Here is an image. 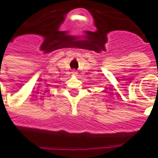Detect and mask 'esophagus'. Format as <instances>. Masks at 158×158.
I'll use <instances>...</instances> for the list:
<instances>
[{"mask_svg":"<svg viewBox=\"0 0 158 158\" xmlns=\"http://www.w3.org/2000/svg\"><path fill=\"white\" fill-rule=\"evenodd\" d=\"M71 74H73V75H77V74H78V73H77L76 70H73V71L71 72Z\"/></svg>","mask_w":158,"mask_h":158,"instance_id":"esophagus-1","label":"esophagus"}]
</instances>
